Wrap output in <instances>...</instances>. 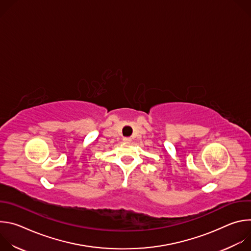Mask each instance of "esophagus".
<instances>
[{"mask_svg":"<svg viewBox=\"0 0 251 251\" xmlns=\"http://www.w3.org/2000/svg\"><path fill=\"white\" fill-rule=\"evenodd\" d=\"M123 141L126 142V143H129L131 141V139L130 138H123Z\"/></svg>","mask_w":251,"mask_h":251,"instance_id":"obj_1","label":"esophagus"}]
</instances>
